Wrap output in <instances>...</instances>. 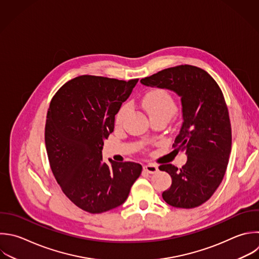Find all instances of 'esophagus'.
<instances>
[{
	"mask_svg": "<svg viewBox=\"0 0 259 259\" xmlns=\"http://www.w3.org/2000/svg\"><path fill=\"white\" fill-rule=\"evenodd\" d=\"M144 171L147 172V173H150V174H154L156 172H158V167L154 164H148V165H145L143 167Z\"/></svg>",
	"mask_w": 259,
	"mask_h": 259,
	"instance_id": "esophagus-1",
	"label": "esophagus"
}]
</instances>
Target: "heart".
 <instances>
[{"instance_id": "obj_1", "label": "heart", "mask_w": 259, "mask_h": 259, "mask_svg": "<svg viewBox=\"0 0 259 259\" xmlns=\"http://www.w3.org/2000/svg\"><path fill=\"white\" fill-rule=\"evenodd\" d=\"M143 107L149 114L150 118L165 117L170 119L177 111V104L174 98L163 89H156L147 93L143 99ZM128 110V105H123L115 116V123L121 124L124 115Z\"/></svg>"}]
</instances>
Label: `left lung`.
Instances as JSON below:
<instances>
[{"instance_id":"left-lung-1","label":"left lung","mask_w":259,"mask_h":259,"mask_svg":"<svg viewBox=\"0 0 259 259\" xmlns=\"http://www.w3.org/2000/svg\"><path fill=\"white\" fill-rule=\"evenodd\" d=\"M141 83L181 97L183 122L172 147L185 152L187 161L180 169L172 164L159 167L172 178L162 197L174 207H196L217 190L229 162L232 132L223 92L209 74L190 65L162 70Z\"/></svg>"}]
</instances>
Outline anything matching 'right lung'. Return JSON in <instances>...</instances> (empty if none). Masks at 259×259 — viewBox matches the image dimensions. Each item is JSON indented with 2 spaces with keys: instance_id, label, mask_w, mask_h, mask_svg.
Wrapping results in <instances>:
<instances>
[{
  "instance_id": "add662e5",
  "label": "right lung",
  "mask_w": 259,
  "mask_h": 259,
  "mask_svg": "<svg viewBox=\"0 0 259 259\" xmlns=\"http://www.w3.org/2000/svg\"><path fill=\"white\" fill-rule=\"evenodd\" d=\"M138 81L83 75L51 101L45 139L52 171L67 197L90 213L122 204L142 173L138 163L102 160L103 141Z\"/></svg>"
}]
</instances>
